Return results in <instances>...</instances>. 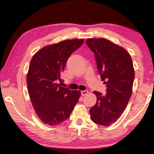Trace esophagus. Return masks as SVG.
Returning a JSON list of instances; mask_svg holds the SVG:
<instances>
[{
	"instance_id": "esophagus-1",
	"label": "esophagus",
	"mask_w": 154,
	"mask_h": 154,
	"mask_svg": "<svg viewBox=\"0 0 154 154\" xmlns=\"http://www.w3.org/2000/svg\"><path fill=\"white\" fill-rule=\"evenodd\" d=\"M88 91H81L82 96H84L87 95V94H88Z\"/></svg>"
}]
</instances>
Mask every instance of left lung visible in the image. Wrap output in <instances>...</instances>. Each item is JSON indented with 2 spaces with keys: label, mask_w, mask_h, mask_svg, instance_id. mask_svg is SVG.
<instances>
[{
  "label": "left lung",
  "mask_w": 154,
  "mask_h": 154,
  "mask_svg": "<svg viewBox=\"0 0 154 154\" xmlns=\"http://www.w3.org/2000/svg\"><path fill=\"white\" fill-rule=\"evenodd\" d=\"M95 54L101 80L106 85V93L94 91L97 101L89 110L93 122L103 126L115 123L127 107L132 93L134 80L133 62L128 51L122 46L103 38L85 41Z\"/></svg>",
  "instance_id": "8db88e82"
}]
</instances>
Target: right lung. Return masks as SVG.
Here are the masks:
<instances>
[{"label": "right lung", "mask_w": 154, "mask_h": 154, "mask_svg": "<svg viewBox=\"0 0 154 154\" xmlns=\"http://www.w3.org/2000/svg\"><path fill=\"white\" fill-rule=\"evenodd\" d=\"M84 39L66 40L44 46L33 55L27 74V90L32 106L42 122L57 126L71 115L81 95L60 86L68 58Z\"/></svg>", "instance_id": "right-lung-1"}]
</instances>
